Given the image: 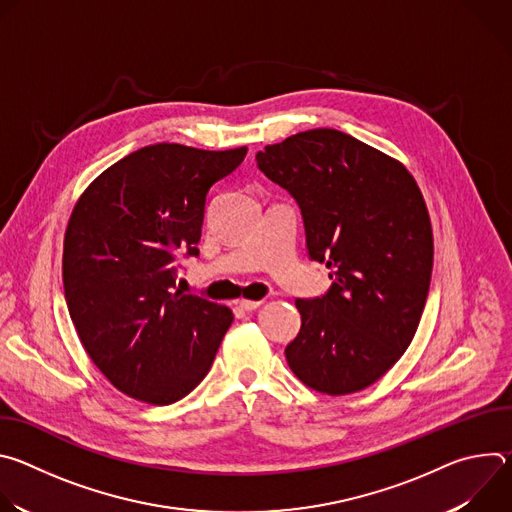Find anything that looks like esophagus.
<instances>
[{
	"label": "esophagus",
	"instance_id": "34e87169",
	"mask_svg": "<svg viewBox=\"0 0 512 512\" xmlns=\"http://www.w3.org/2000/svg\"><path fill=\"white\" fill-rule=\"evenodd\" d=\"M261 304H263L261 300H239V308H243V310H247V312L257 310Z\"/></svg>",
	"mask_w": 512,
	"mask_h": 512
}]
</instances>
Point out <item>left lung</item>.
I'll return each instance as SVG.
<instances>
[{
    "label": "left lung",
    "mask_w": 512,
    "mask_h": 512,
    "mask_svg": "<svg viewBox=\"0 0 512 512\" xmlns=\"http://www.w3.org/2000/svg\"><path fill=\"white\" fill-rule=\"evenodd\" d=\"M255 160L300 204L310 259L334 279L326 296L296 300L289 369L318 393L367 389L403 356L425 308L433 233L423 194L401 162L336 129L296 133Z\"/></svg>",
    "instance_id": "1"
}]
</instances>
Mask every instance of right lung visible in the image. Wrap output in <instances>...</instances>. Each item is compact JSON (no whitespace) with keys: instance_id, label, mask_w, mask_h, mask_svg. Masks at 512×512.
<instances>
[{"instance_id":"add662e5","label":"right lung","mask_w":512,"mask_h":512,"mask_svg":"<svg viewBox=\"0 0 512 512\" xmlns=\"http://www.w3.org/2000/svg\"><path fill=\"white\" fill-rule=\"evenodd\" d=\"M247 148L156 143L115 162L68 218L62 281L68 314L97 369L152 405L186 397L233 322L227 306L176 289L178 255H198L210 186Z\"/></svg>"}]
</instances>
